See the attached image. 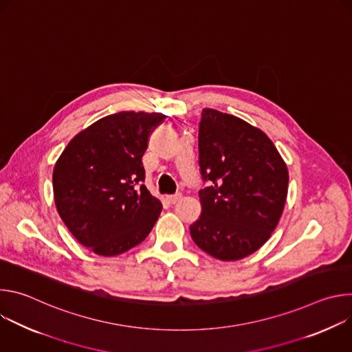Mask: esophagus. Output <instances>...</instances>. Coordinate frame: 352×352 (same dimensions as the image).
<instances>
[{
	"label": "esophagus",
	"instance_id": "obj_1",
	"mask_svg": "<svg viewBox=\"0 0 352 352\" xmlns=\"http://www.w3.org/2000/svg\"><path fill=\"white\" fill-rule=\"evenodd\" d=\"M181 197H182L181 193H175V195H168L166 199H167V202H168L170 205H175Z\"/></svg>",
	"mask_w": 352,
	"mask_h": 352
}]
</instances>
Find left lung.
<instances>
[{
  "label": "left lung",
  "mask_w": 352,
  "mask_h": 352,
  "mask_svg": "<svg viewBox=\"0 0 352 352\" xmlns=\"http://www.w3.org/2000/svg\"><path fill=\"white\" fill-rule=\"evenodd\" d=\"M199 167L209 186L199 190L193 242L224 262L252 255L277 227L287 199L288 170L274 143L235 116L204 109Z\"/></svg>",
  "instance_id": "left-lung-1"
}]
</instances>
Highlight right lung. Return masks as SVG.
<instances>
[{"instance_id":"1","label":"right lung","mask_w":352,"mask_h":352,"mask_svg":"<svg viewBox=\"0 0 352 352\" xmlns=\"http://www.w3.org/2000/svg\"><path fill=\"white\" fill-rule=\"evenodd\" d=\"M162 113L121 111L96 121L67 144L53 171L56 208L91 252L116 256L139 245L162 213L143 185L142 157Z\"/></svg>"}]
</instances>
